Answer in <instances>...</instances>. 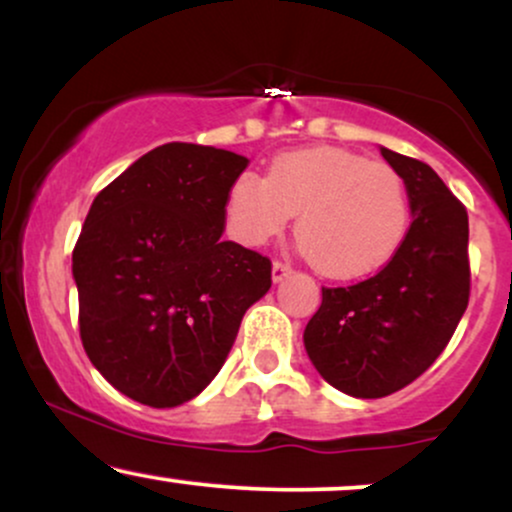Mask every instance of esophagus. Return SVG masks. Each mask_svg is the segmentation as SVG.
Instances as JSON below:
<instances>
[{
    "label": "esophagus",
    "mask_w": 512,
    "mask_h": 512,
    "mask_svg": "<svg viewBox=\"0 0 512 512\" xmlns=\"http://www.w3.org/2000/svg\"><path fill=\"white\" fill-rule=\"evenodd\" d=\"M289 274H291L289 264H284V262H279V260H276V262L272 264V281H274V284H279V281H284Z\"/></svg>",
    "instance_id": "1"
}]
</instances>
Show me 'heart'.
Segmentation results:
<instances>
[{"label": "heart", "mask_w": 512, "mask_h": 512, "mask_svg": "<svg viewBox=\"0 0 512 512\" xmlns=\"http://www.w3.org/2000/svg\"><path fill=\"white\" fill-rule=\"evenodd\" d=\"M226 228L262 245L296 219L298 248L332 279L366 276L395 255L409 228V195L387 163L332 146L276 156L267 178L243 173L226 195Z\"/></svg>", "instance_id": "1"}]
</instances>
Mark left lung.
I'll return each mask as SVG.
<instances>
[{"mask_svg":"<svg viewBox=\"0 0 512 512\" xmlns=\"http://www.w3.org/2000/svg\"><path fill=\"white\" fill-rule=\"evenodd\" d=\"M402 175L411 226L378 274L322 289L303 344L322 378L344 395L378 399L419 378L450 342L469 303L467 211L416 158L380 146Z\"/></svg>","mask_w":512,"mask_h":512,"instance_id":"left-lung-1","label":"left lung"}]
</instances>
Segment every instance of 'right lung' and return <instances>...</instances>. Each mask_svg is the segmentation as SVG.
<instances>
[{"mask_svg":"<svg viewBox=\"0 0 512 512\" xmlns=\"http://www.w3.org/2000/svg\"><path fill=\"white\" fill-rule=\"evenodd\" d=\"M248 158L163 144L93 199L72 274L86 356L115 390L156 409L216 378L272 262L223 240L226 195Z\"/></svg>","mask_w":512,"mask_h":512,"instance_id":"obj_1","label":"right lung"}]
</instances>
